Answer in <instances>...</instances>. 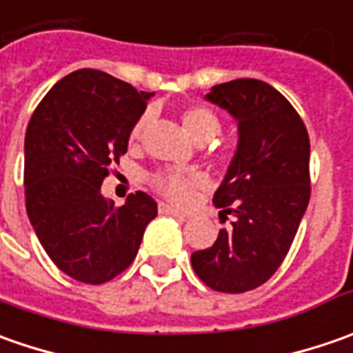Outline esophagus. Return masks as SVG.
<instances>
[{"label": "esophagus", "mask_w": 353, "mask_h": 353, "mask_svg": "<svg viewBox=\"0 0 353 353\" xmlns=\"http://www.w3.org/2000/svg\"><path fill=\"white\" fill-rule=\"evenodd\" d=\"M159 212H161V214H167V216L181 218V220H186V218H188V214H184V212L172 208V206H169V204H159Z\"/></svg>", "instance_id": "esophagus-1"}]
</instances>
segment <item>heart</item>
Listing matches in <instances>:
<instances>
[{"label":"heart","mask_w":353,"mask_h":353,"mask_svg":"<svg viewBox=\"0 0 353 353\" xmlns=\"http://www.w3.org/2000/svg\"><path fill=\"white\" fill-rule=\"evenodd\" d=\"M147 121H149V114L137 119V123L133 125V131H131V139L141 137ZM183 128L196 143H206L220 133V119L208 108L194 105V108H188L183 114ZM202 183H204V179L200 174H179V172H159L153 179V186L157 190L179 204L186 202L190 198L192 188H196Z\"/></svg>","instance_id":"heart-1"}]
</instances>
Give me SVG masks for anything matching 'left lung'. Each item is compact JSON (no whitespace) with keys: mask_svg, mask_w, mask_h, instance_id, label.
I'll use <instances>...</instances> for the list:
<instances>
[{"mask_svg":"<svg viewBox=\"0 0 353 353\" xmlns=\"http://www.w3.org/2000/svg\"><path fill=\"white\" fill-rule=\"evenodd\" d=\"M206 100L237 121L236 153L214 194L234 222L190 261L214 291L245 292L277 271L296 236L310 198V141L296 110L267 82H224Z\"/></svg>","mask_w":353,"mask_h":353,"instance_id":"1","label":"left lung"}]
</instances>
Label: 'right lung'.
<instances>
[{
    "instance_id": "1",
    "label": "right lung",
    "mask_w": 353,
    "mask_h": 353,
    "mask_svg": "<svg viewBox=\"0 0 353 353\" xmlns=\"http://www.w3.org/2000/svg\"><path fill=\"white\" fill-rule=\"evenodd\" d=\"M151 96L82 68L50 88L27 125V216L48 257L76 281L102 285L125 271L157 216L141 190L119 208L102 194L108 167L128 151Z\"/></svg>"
}]
</instances>
